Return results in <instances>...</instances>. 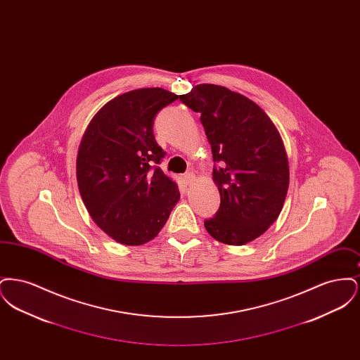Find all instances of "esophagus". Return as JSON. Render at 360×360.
I'll use <instances>...</instances> for the list:
<instances>
[{
	"label": "esophagus",
	"mask_w": 360,
	"mask_h": 360,
	"mask_svg": "<svg viewBox=\"0 0 360 360\" xmlns=\"http://www.w3.org/2000/svg\"><path fill=\"white\" fill-rule=\"evenodd\" d=\"M194 174L193 172H186L185 175H184V181H185V184L186 185H190V184H193V181H194Z\"/></svg>",
	"instance_id": "1"
}]
</instances>
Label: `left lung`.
<instances>
[{
  "label": "left lung",
  "mask_w": 360,
  "mask_h": 360,
  "mask_svg": "<svg viewBox=\"0 0 360 360\" xmlns=\"http://www.w3.org/2000/svg\"><path fill=\"white\" fill-rule=\"evenodd\" d=\"M179 100L197 113L212 147L220 207L205 220L207 233L243 245L278 219L289 188L288 155L274 122L260 106L224 86H194Z\"/></svg>",
  "instance_id": "obj_1"
}]
</instances>
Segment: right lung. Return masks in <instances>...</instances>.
Here are the masks:
<instances>
[{
  "label": "right lung",
  "instance_id": "obj_1",
  "mask_svg": "<svg viewBox=\"0 0 360 360\" xmlns=\"http://www.w3.org/2000/svg\"><path fill=\"white\" fill-rule=\"evenodd\" d=\"M176 98L160 87L124 93L103 105L81 140L82 201L93 221L120 244L154 239L179 201L176 184L158 166L165 151L153 129L156 113Z\"/></svg>",
  "mask_w": 360,
  "mask_h": 360
}]
</instances>
